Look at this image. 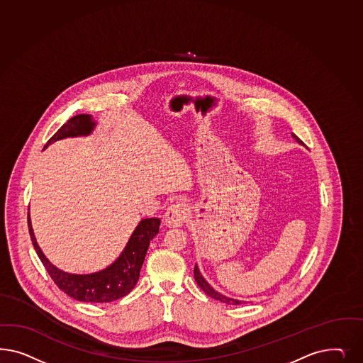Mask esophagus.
<instances>
[{
	"instance_id": "1",
	"label": "esophagus",
	"mask_w": 363,
	"mask_h": 363,
	"mask_svg": "<svg viewBox=\"0 0 363 363\" xmlns=\"http://www.w3.org/2000/svg\"><path fill=\"white\" fill-rule=\"evenodd\" d=\"M188 215V206L183 201H176L169 206L164 215V222L168 227H180L186 222Z\"/></svg>"
}]
</instances>
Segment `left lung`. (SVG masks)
<instances>
[{
	"label": "left lung",
	"mask_w": 363,
	"mask_h": 363,
	"mask_svg": "<svg viewBox=\"0 0 363 363\" xmlns=\"http://www.w3.org/2000/svg\"><path fill=\"white\" fill-rule=\"evenodd\" d=\"M293 138L295 140L298 141L299 144H303V141L301 140V139H299L296 135H294V133ZM194 277H195V281L198 283V286H199L200 289H201L204 293L207 294L208 296H211V298H213V299H216V301H220V302L225 304L243 303L242 301H238V299H234V298H228V296H225V295H223V294L218 293L216 290H213V289L211 287L210 283L203 278V275L200 274L199 267H198L196 264H195V269H194Z\"/></svg>",
	"instance_id": "1"
}]
</instances>
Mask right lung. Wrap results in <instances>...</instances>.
Returning a JSON list of instances; mask_svg holds the SVG:
<instances>
[{"instance_id":"obj_1","label":"right lung","mask_w":363,"mask_h":363,"mask_svg":"<svg viewBox=\"0 0 363 363\" xmlns=\"http://www.w3.org/2000/svg\"><path fill=\"white\" fill-rule=\"evenodd\" d=\"M94 127L96 121L91 115H77L72 117L48 140L44 150L52 143L65 138L91 135ZM28 227L37 255L61 291L80 302L108 303L128 295L136 286L140 277L141 266L144 263L147 250L153 238L159 234L160 219H143L135 228L133 234L130 235L128 243L120 254V257L106 269L86 275L68 274L53 266L37 245L29 213Z\"/></svg>"}]
</instances>
